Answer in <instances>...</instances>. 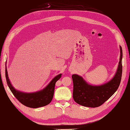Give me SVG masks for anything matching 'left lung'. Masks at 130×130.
I'll use <instances>...</instances> for the list:
<instances>
[{
    "label": "left lung",
    "mask_w": 130,
    "mask_h": 130,
    "mask_svg": "<svg viewBox=\"0 0 130 130\" xmlns=\"http://www.w3.org/2000/svg\"><path fill=\"white\" fill-rule=\"evenodd\" d=\"M120 48L119 64L116 74L110 81L101 86H94L87 83L82 77L73 74V97L78 104L88 107H97L108 100L119 88L122 73V50Z\"/></svg>",
    "instance_id": "left-lung-1"
}]
</instances>
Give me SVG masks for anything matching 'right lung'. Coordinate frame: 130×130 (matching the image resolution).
<instances>
[{
  "instance_id": "add662e5",
  "label": "right lung",
  "mask_w": 130,
  "mask_h": 130,
  "mask_svg": "<svg viewBox=\"0 0 130 130\" xmlns=\"http://www.w3.org/2000/svg\"><path fill=\"white\" fill-rule=\"evenodd\" d=\"M6 66V65H5ZM62 76L61 74L54 77L49 85L43 90L34 93H23L17 91L11 85L8 78L7 67H5V77L7 85L16 99L23 105L30 108H38L50 103L53 99L56 83Z\"/></svg>"
}]
</instances>
